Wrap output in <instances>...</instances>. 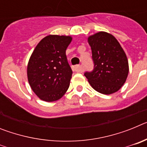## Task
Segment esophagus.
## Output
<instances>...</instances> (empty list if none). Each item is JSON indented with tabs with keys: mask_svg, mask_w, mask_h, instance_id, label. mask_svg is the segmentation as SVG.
<instances>
[{
	"mask_svg": "<svg viewBox=\"0 0 147 147\" xmlns=\"http://www.w3.org/2000/svg\"><path fill=\"white\" fill-rule=\"evenodd\" d=\"M72 70H73V71H74V72H77V73L82 72V67L80 65L73 66Z\"/></svg>",
	"mask_w": 147,
	"mask_h": 147,
	"instance_id": "esophagus-1",
	"label": "esophagus"
}]
</instances>
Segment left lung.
<instances>
[{
  "instance_id": "1",
  "label": "left lung",
  "mask_w": 147,
  "mask_h": 147,
  "mask_svg": "<svg viewBox=\"0 0 147 147\" xmlns=\"http://www.w3.org/2000/svg\"><path fill=\"white\" fill-rule=\"evenodd\" d=\"M88 40L94 64L91 72L85 73L90 85L102 94L118 91L129 73L125 52L115 37L107 32H98L90 36Z\"/></svg>"
}]
</instances>
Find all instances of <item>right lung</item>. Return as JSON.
I'll return each mask as SVG.
<instances>
[{"label":"right lung","mask_w":147,"mask_h":147,"mask_svg":"<svg viewBox=\"0 0 147 147\" xmlns=\"http://www.w3.org/2000/svg\"><path fill=\"white\" fill-rule=\"evenodd\" d=\"M70 36L49 35L37 44L27 67L28 83L41 100L54 102L62 98L70 85L72 70L66 57Z\"/></svg>","instance_id":"obj_1"}]
</instances>
